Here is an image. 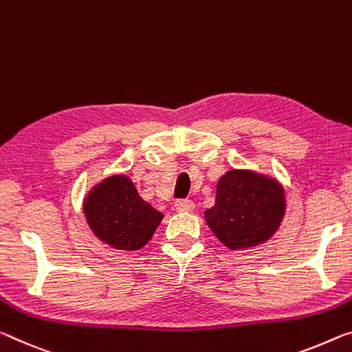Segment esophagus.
Segmentation results:
<instances>
[{
    "label": "esophagus",
    "mask_w": 352,
    "mask_h": 352,
    "mask_svg": "<svg viewBox=\"0 0 352 352\" xmlns=\"http://www.w3.org/2000/svg\"><path fill=\"white\" fill-rule=\"evenodd\" d=\"M175 209L177 212H193L195 204L190 199H177L175 203Z\"/></svg>",
    "instance_id": "obj_1"
}]
</instances>
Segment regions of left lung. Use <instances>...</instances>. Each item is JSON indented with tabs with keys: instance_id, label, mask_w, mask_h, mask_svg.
I'll return each mask as SVG.
<instances>
[{
	"instance_id": "left-lung-1",
	"label": "left lung",
	"mask_w": 352,
	"mask_h": 352,
	"mask_svg": "<svg viewBox=\"0 0 352 352\" xmlns=\"http://www.w3.org/2000/svg\"><path fill=\"white\" fill-rule=\"evenodd\" d=\"M285 212V188L277 179L252 170H230L220 177L215 204L204 219L225 247L244 250L267 242Z\"/></svg>"
}]
</instances>
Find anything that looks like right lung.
<instances>
[{
    "instance_id": "add662e5",
    "label": "right lung",
    "mask_w": 352,
    "mask_h": 352,
    "mask_svg": "<svg viewBox=\"0 0 352 352\" xmlns=\"http://www.w3.org/2000/svg\"><path fill=\"white\" fill-rule=\"evenodd\" d=\"M83 214L97 239L116 250L135 252L144 247L164 214L140 197L126 175L108 176L83 199Z\"/></svg>"
}]
</instances>
